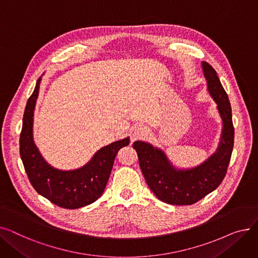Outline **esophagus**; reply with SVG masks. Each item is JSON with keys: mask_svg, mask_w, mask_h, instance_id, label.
<instances>
[{"mask_svg": "<svg viewBox=\"0 0 258 258\" xmlns=\"http://www.w3.org/2000/svg\"><path fill=\"white\" fill-rule=\"evenodd\" d=\"M147 130L142 126V125H137L135 126L133 130V134H132V141H135L138 138H143L147 136Z\"/></svg>", "mask_w": 258, "mask_h": 258, "instance_id": "esophagus-1", "label": "esophagus"}]
</instances>
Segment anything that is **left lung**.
I'll use <instances>...</instances> for the list:
<instances>
[{"instance_id": "obj_1", "label": "left lung", "mask_w": 258, "mask_h": 258, "mask_svg": "<svg viewBox=\"0 0 258 258\" xmlns=\"http://www.w3.org/2000/svg\"><path fill=\"white\" fill-rule=\"evenodd\" d=\"M209 96L222 120V133L215 152L194 167L175 166L166 153L153 144L133 143L145 181L155 196L170 205H191L215 190L224 180L234 144L231 105L221 80L206 61L201 63Z\"/></svg>"}]
</instances>
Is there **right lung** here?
I'll return each mask as SVG.
<instances>
[{"instance_id":"add662e5","label":"right lung","mask_w":258,"mask_h":258,"mask_svg":"<svg viewBox=\"0 0 258 258\" xmlns=\"http://www.w3.org/2000/svg\"><path fill=\"white\" fill-rule=\"evenodd\" d=\"M43 76V75H42ZM40 76L27 101L20 137V154L29 181L36 192L53 204L77 209L101 197L120 148L130 144V137L112 142L98 150L84 166L70 170L52 166L40 154L33 138V116L42 81Z\"/></svg>"}]
</instances>
